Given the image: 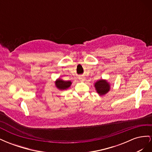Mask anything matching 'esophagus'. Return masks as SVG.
Instances as JSON below:
<instances>
[{
  "label": "esophagus",
  "mask_w": 152,
  "mask_h": 152,
  "mask_svg": "<svg viewBox=\"0 0 152 152\" xmlns=\"http://www.w3.org/2000/svg\"><path fill=\"white\" fill-rule=\"evenodd\" d=\"M79 79L80 80V81H84L85 80V77L84 75H80L79 77Z\"/></svg>",
  "instance_id": "obj_1"
}]
</instances>
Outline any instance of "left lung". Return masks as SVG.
I'll list each match as a JSON object with an SVG mask.
<instances>
[{
  "mask_svg": "<svg viewBox=\"0 0 152 152\" xmlns=\"http://www.w3.org/2000/svg\"><path fill=\"white\" fill-rule=\"evenodd\" d=\"M94 86L96 91H97V93L100 96H103L107 94L110 89L108 82L107 80L103 79L96 82L94 84Z\"/></svg>",
  "mask_w": 152,
  "mask_h": 152,
  "instance_id": "8db88e82",
  "label": "left lung"
}]
</instances>
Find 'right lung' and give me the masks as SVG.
I'll use <instances>...</instances> for the list:
<instances>
[{
    "label": "right lung",
    "instance_id": "add662e5",
    "mask_svg": "<svg viewBox=\"0 0 152 152\" xmlns=\"http://www.w3.org/2000/svg\"><path fill=\"white\" fill-rule=\"evenodd\" d=\"M55 84H56V87L60 90H65L68 89L72 84L71 81H64L61 79H58L55 82Z\"/></svg>",
    "mask_w": 152,
    "mask_h": 152
}]
</instances>
